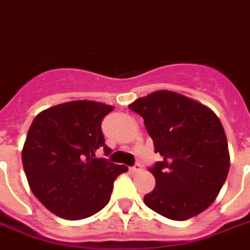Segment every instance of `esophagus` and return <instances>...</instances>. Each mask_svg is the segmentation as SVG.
Instances as JSON below:
<instances>
[{
    "label": "esophagus",
    "instance_id": "1",
    "mask_svg": "<svg viewBox=\"0 0 250 250\" xmlns=\"http://www.w3.org/2000/svg\"><path fill=\"white\" fill-rule=\"evenodd\" d=\"M140 171H141V166H140V164H136L133 167H129V172H131V173H137V172Z\"/></svg>",
    "mask_w": 250,
    "mask_h": 250
}]
</instances>
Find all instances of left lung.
Masks as SVG:
<instances>
[{"mask_svg": "<svg viewBox=\"0 0 250 250\" xmlns=\"http://www.w3.org/2000/svg\"><path fill=\"white\" fill-rule=\"evenodd\" d=\"M144 118L162 160L149 169L155 188L144 196L150 209L173 221L198 216L226 181L230 155L220 119L209 107L162 90L128 105Z\"/></svg>", "mask_w": 250, "mask_h": 250, "instance_id": "8db88e82", "label": "left lung"}]
</instances>
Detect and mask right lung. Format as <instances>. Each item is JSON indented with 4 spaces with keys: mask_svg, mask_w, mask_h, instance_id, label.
<instances>
[{
    "mask_svg": "<svg viewBox=\"0 0 250 250\" xmlns=\"http://www.w3.org/2000/svg\"><path fill=\"white\" fill-rule=\"evenodd\" d=\"M114 106L90 100L69 101L41 111L30 125L21 151L34 196L56 216L82 220L110 200L113 184L125 166L95 158L105 145L101 121Z\"/></svg>",
    "mask_w": 250,
    "mask_h": 250,
    "instance_id": "add662e5",
    "label": "right lung"
}]
</instances>
